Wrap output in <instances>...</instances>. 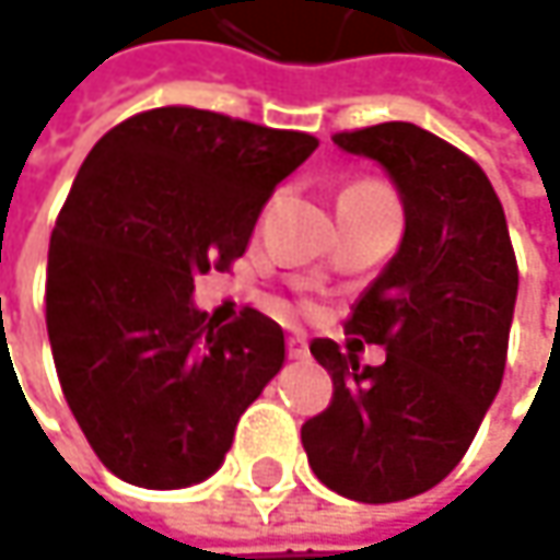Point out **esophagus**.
I'll return each instance as SVG.
<instances>
[{"mask_svg":"<svg viewBox=\"0 0 560 560\" xmlns=\"http://www.w3.org/2000/svg\"><path fill=\"white\" fill-rule=\"evenodd\" d=\"M287 353H290V360H305V357H308L305 338H302V335H290V338H287Z\"/></svg>","mask_w":560,"mask_h":560,"instance_id":"esophagus-1","label":"esophagus"}]
</instances>
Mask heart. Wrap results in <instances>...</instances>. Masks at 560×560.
<instances>
[{
  "label": "heart",
  "mask_w": 560,
  "mask_h": 560,
  "mask_svg": "<svg viewBox=\"0 0 560 560\" xmlns=\"http://www.w3.org/2000/svg\"><path fill=\"white\" fill-rule=\"evenodd\" d=\"M350 187H357V190H382L376 180H357V184H350Z\"/></svg>",
  "instance_id": "obj_1"
}]
</instances>
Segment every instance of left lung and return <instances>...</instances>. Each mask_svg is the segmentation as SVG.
<instances>
[{
	"mask_svg": "<svg viewBox=\"0 0 560 560\" xmlns=\"http://www.w3.org/2000/svg\"><path fill=\"white\" fill-rule=\"evenodd\" d=\"M335 142L388 172L405 235L347 322L385 363L312 340L335 395L302 423V446L340 498L395 503L440 485L471 446L503 380L520 270L498 194L462 149L405 120Z\"/></svg>",
	"mask_w": 560,
	"mask_h": 560,
	"instance_id": "obj_1",
	"label": "left lung"
}]
</instances>
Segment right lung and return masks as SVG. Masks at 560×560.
Segmentation results:
<instances>
[{
  "label": "right lung",
  "mask_w": 560,
  "mask_h": 560,
  "mask_svg": "<svg viewBox=\"0 0 560 560\" xmlns=\"http://www.w3.org/2000/svg\"><path fill=\"white\" fill-rule=\"evenodd\" d=\"M318 140L155 107L82 162L47 255V335L69 411L107 471L172 491L210 478L283 366V328L194 305V277L242 258L273 187Z\"/></svg>",
  "instance_id": "obj_1"
}]
</instances>
